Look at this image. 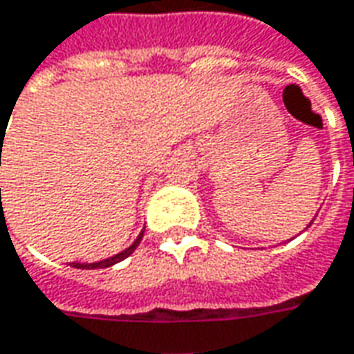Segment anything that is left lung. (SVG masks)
<instances>
[{"label":"left lung","mask_w":354,"mask_h":354,"mask_svg":"<svg viewBox=\"0 0 354 354\" xmlns=\"http://www.w3.org/2000/svg\"><path fill=\"white\" fill-rule=\"evenodd\" d=\"M312 221H314V218H312ZM312 221H310V225H312ZM310 225H308V227H310ZM308 227H306V228H308Z\"/></svg>","instance_id":"8db88e82"}]
</instances>
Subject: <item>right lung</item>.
<instances>
[{
    "mask_svg": "<svg viewBox=\"0 0 354 354\" xmlns=\"http://www.w3.org/2000/svg\"><path fill=\"white\" fill-rule=\"evenodd\" d=\"M1 192V189H0ZM143 234H145V228L139 232V236L133 240V244L131 246H127L126 250H122V252H118V254H114V256H110V258H104V259H98V261H91V263H83V261H69V266L75 269H104V268H112V266H116V263H120V261H124L126 258H129L133 252L137 250V246L141 244V238H143Z\"/></svg>",
    "mask_w": 354,
    "mask_h": 354,
    "instance_id": "obj_1",
    "label": "right lung"
}]
</instances>
